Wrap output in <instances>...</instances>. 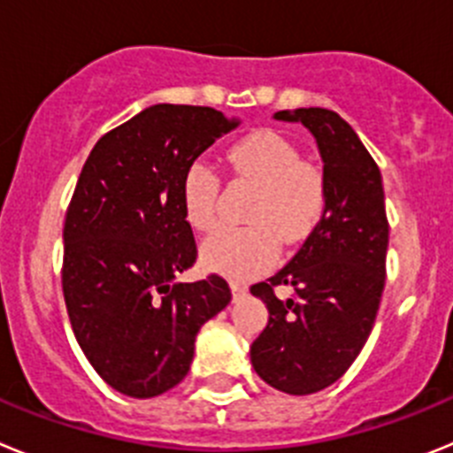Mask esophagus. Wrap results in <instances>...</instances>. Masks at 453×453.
I'll return each mask as SVG.
<instances>
[{
  "instance_id": "34e87169",
  "label": "esophagus",
  "mask_w": 453,
  "mask_h": 453,
  "mask_svg": "<svg viewBox=\"0 0 453 453\" xmlns=\"http://www.w3.org/2000/svg\"><path fill=\"white\" fill-rule=\"evenodd\" d=\"M231 292H234V297H242L247 292V286H242V283L238 281H231Z\"/></svg>"
}]
</instances>
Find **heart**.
Masks as SVG:
<instances>
[{"label": "heart", "mask_w": 453, "mask_h": 453, "mask_svg": "<svg viewBox=\"0 0 453 453\" xmlns=\"http://www.w3.org/2000/svg\"><path fill=\"white\" fill-rule=\"evenodd\" d=\"M231 170L258 186L245 211L247 226H222L202 247L203 263L234 279L265 272L276 261L281 242H306L322 222L329 190L322 172L290 140L274 131L242 138L229 151ZM222 179L211 163L195 161L183 174L181 206L192 229L208 231L218 222Z\"/></svg>", "instance_id": "heart-1"}]
</instances>
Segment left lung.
I'll list each match as a JSON object with an SVG mask.
<instances>
[{
  "mask_svg": "<svg viewBox=\"0 0 453 453\" xmlns=\"http://www.w3.org/2000/svg\"><path fill=\"white\" fill-rule=\"evenodd\" d=\"M276 119H299L315 135L329 203L295 258L251 286L270 311L251 365L276 390L313 395L349 370L372 334L386 286V202L379 165L338 113L297 108ZM281 285L293 288L290 300L275 295Z\"/></svg>",
  "mask_w": 453,
  "mask_h": 453,
  "instance_id": "1",
  "label": "left lung"
}]
</instances>
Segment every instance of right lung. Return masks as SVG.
Returning <instances> with one entry per match:
<instances>
[{
    "mask_svg": "<svg viewBox=\"0 0 453 453\" xmlns=\"http://www.w3.org/2000/svg\"><path fill=\"white\" fill-rule=\"evenodd\" d=\"M238 122L211 106L156 104L92 147L63 224L72 331L111 388L135 399L183 381L202 324L231 302L219 274L174 283L197 261L181 181Z\"/></svg>",
    "mask_w": 453,
    "mask_h": 453,
    "instance_id": "right-lung-1",
    "label": "right lung"
}]
</instances>
